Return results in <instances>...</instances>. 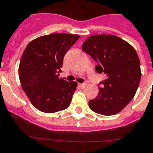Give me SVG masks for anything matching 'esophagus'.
<instances>
[{"label":"esophagus","instance_id":"obj_1","mask_svg":"<svg viewBox=\"0 0 153 153\" xmlns=\"http://www.w3.org/2000/svg\"><path fill=\"white\" fill-rule=\"evenodd\" d=\"M86 86H87V84H86V83H79V87L80 88H84L86 87Z\"/></svg>","mask_w":153,"mask_h":153}]
</instances>
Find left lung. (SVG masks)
Returning <instances> with one entry per match:
<instances>
[{
    "label": "left lung",
    "mask_w": 153,
    "mask_h": 153,
    "mask_svg": "<svg viewBox=\"0 0 153 153\" xmlns=\"http://www.w3.org/2000/svg\"><path fill=\"white\" fill-rule=\"evenodd\" d=\"M82 50L98 63L96 70L106 74L97 97L89 107L105 116L122 111L135 95L140 79V62L129 43L114 35H94L83 42Z\"/></svg>",
    "instance_id": "left-lung-1"
}]
</instances>
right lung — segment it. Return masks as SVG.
Returning a JSON list of instances; mask_svg holds the SVG:
<instances>
[{
	"mask_svg": "<svg viewBox=\"0 0 153 153\" xmlns=\"http://www.w3.org/2000/svg\"><path fill=\"white\" fill-rule=\"evenodd\" d=\"M79 35L50 34L30 41L20 60L19 79L30 103L44 113L64 110L71 104L76 82L59 79L63 58Z\"/></svg>",
	"mask_w": 153,
	"mask_h": 153,
	"instance_id": "right-lung-1",
	"label": "right lung"
}]
</instances>
